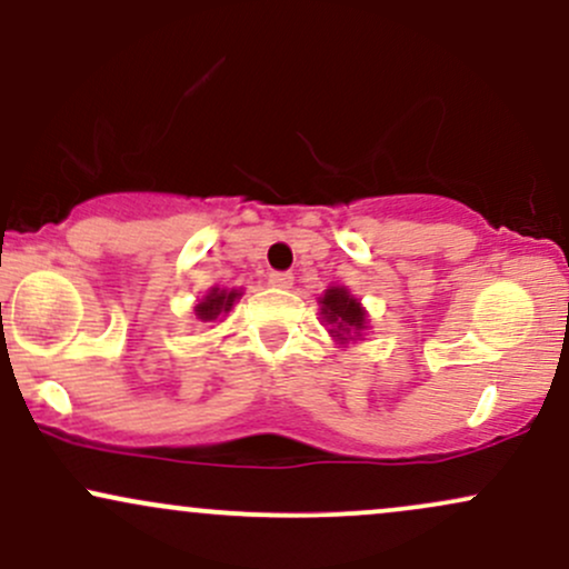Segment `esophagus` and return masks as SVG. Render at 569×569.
I'll return each instance as SVG.
<instances>
[{"label": "esophagus", "instance_id": "esophagus-1", "mask_svg": "<svg viewBox=\"0 0 569 569\" xmlns=\"http://www.w3.org/2000/svg\"><path fill=\"white\" fill-rule=\"evenodd\" d=\"M270 286H276V289H291L293 276L291 272H270Z\"/></svg>", "mask_w": 569, "mask_h": 569}]
</instances>
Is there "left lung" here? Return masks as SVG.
<instances>
[{
	"mask_svg": "<svg viewBox=\"0 0 569 569\" xmlns=\"http://www.w3.org/2000/svg\"><path fill=\"white\" fill-rule=\"evenodd\" d=\"M318 305H321V323L339 348H348L350 342H358L367 335L369 312L348 286H329L318 297Z\"/></svg>",
	"mask_w": 569,
	"mask_h": 569,
	"instance_id": "obj_1",
	"label": "left lung"
}]
</instances>
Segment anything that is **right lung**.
Wrapping results in <instances>:
<instances>
[{
	"label": "right lung",
	"mask_w": 569,
	"mask_h": 569,
	"mask_svg": "<svg viewBox=\"0 0 569 569\" xmlns=\"http://www.w3.org/2000/svg\"><path fill=\"white\" fill-rule=\"evenodd\" d=\"M243 297L240 289H224V286H211L202 297L194 302V318L202 323H211L224 318L232 310V305Z\"/></svg>",
	"instance_id": "obj_1"
}]
</instances>
